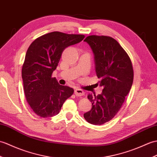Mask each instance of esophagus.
Here are the masks:
<instances>
[{"label": "esophagus", "instance_id": "34e87169", "mask_svg": "<svg viewBox=\"0 0 157 157\" xmlns=\"http://www.w3.org/2000/svg\"><path fill=\"white\" fill-rule=\"evenodd\" d=\"M74 93L76 96H82L84 95V92L81 89H75Z\"/></svg>", "mask_w": 157, "mask_h": 157}]
</instances>
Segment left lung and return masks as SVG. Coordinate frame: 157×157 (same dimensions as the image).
I'll return each instance as SVG.
<instances>
[{
	"instance_id": "left-lung-1",
	"label": "left lung",
	"mask_w": 157,
	"mask_h": 157,
	"mask_svg": "<svg viewBox=\"0 0 157 157\" xmlns=\"http://www.w3.org/2000/svg\"><path fill=\"white\" fill-rule=\"evenodd\" d=\"M92 49L95 70L102 92L89 94L92 109L84 113L87 122L101 125L110 121L122 107L132 85L134 71L128 54L114 39L91 35L84 41Z\"/></svg>"
}]
</instances>
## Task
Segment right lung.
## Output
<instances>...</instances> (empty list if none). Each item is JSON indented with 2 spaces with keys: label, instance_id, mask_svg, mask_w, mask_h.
<instances>
[{
  "label": "right lung",
  "instance_id": "1",
  "mask_svg": "<svg viewBox=\"0 0 157 157\" xmlns=\"http://www.w3.org/2000/svg\"><path fill=\"white\" fill-rule=\"evenodd\" d=\"M83 35L54 31L36 39L29 46L22 67L25 97L36 114L49 118L59 114L74 89L52 78L66 47L81 42Z\"/></svg>",
  "mask_w": 157,
  "mask_h": 157
}]
</instances>
